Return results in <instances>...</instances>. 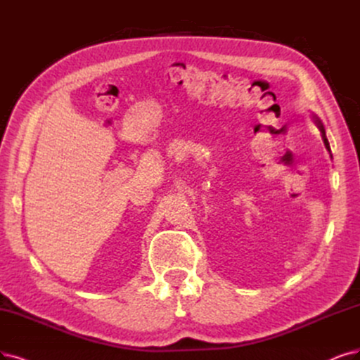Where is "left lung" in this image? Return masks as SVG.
I'll return each instance as SVG.
<instances>
[{"mask_svg": "<svg viewBox=\"0 0 360 360\" xmlns=\"http://www.w3.org/2000/svg\"><path fill=\"white\" fill-rule=\"evenodd\" d=\"M311 118H313V122H314V124L317 126V129L321 130V133H322V139H323V143H325V146H326V150L328 151H330L329 150V142H328V139H326V133H325V127H323V123L321 122V118H319L316 114H313L311 115ZM332 157V155H330Z\"/></svg>", "mask_w": 360, "mask_h": 360, "instance_id": "left-lung-1", "label": "left lung"}]
</instances>
